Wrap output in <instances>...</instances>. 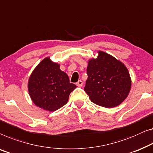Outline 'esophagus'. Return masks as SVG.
<instances>
[{"mask_svg":"<svg viewBox=\"0 0 153 153\" xmlns=\"http://www.w3.org/2000/svg\"><path fill=\"white\" fill-rule=\"evenodd\" d=\"M76 85L78 86V87H81L82 85H83V81L81 80H79L77 83H76Z\"/></svg>","mask_w":153,"mask_h":153,"instance_id":"1","label":"esophagus"}]
</instances>
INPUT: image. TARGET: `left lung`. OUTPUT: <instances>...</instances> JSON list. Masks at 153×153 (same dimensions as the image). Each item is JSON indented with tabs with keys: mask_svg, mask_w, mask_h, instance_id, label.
<instances>
[{
	"mask_svg": "<svg viewBox=\"0 0 153 153\" xmlns=\"http://www.w3.org/2000/svg\"><path fill=\"white\" fill-rule=\"evenodd\" d=\"M87 74L84 90L97 105L116 107L129 94L131 79L127 68L107 53L99 51L97 58L88 61Z\"/></svg>",
	"mask_w": 153,
	"mask_h": 153,
	"instance_id": "1",
	"label": "left lung"
}]
</instances>
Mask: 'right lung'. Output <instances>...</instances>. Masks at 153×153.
Listing matches in <instances>:
<instances>
[{
	"label": "right lung",
	"mask_w": 153,
	"mask_h": 153,
	"mask_svg": "<svg viewBox=\"0 0 153 153\" xmlns=\"http://www.w3.org/2000/svg\"><path fill=\"white\" fill-rule=\"evenodd\" d=\"M76 85L60 70V65L49 57L35 68L28 81V91L34 103L42 109L53 112L65 105Z\"/></svg>",
	"instance_id": "add662e5"
}]
</instances>
